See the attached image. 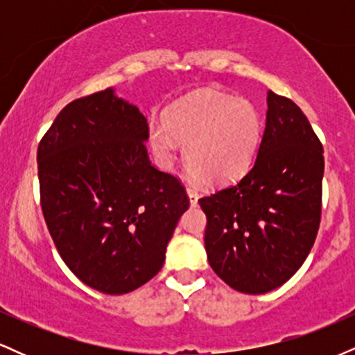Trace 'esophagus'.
I'll list each match as a JSON object with an SVG mask.
<instances>
[{
  "mask_svg": "<svg viewBox=\"0 0 355 355\" xmlns=\"http://www.w3.org/2000/svg\"><path fill=\"white\" fill-rule=\"evenodd\" d=\"M187 193H189L191 205H195V203L198 202V195H200V191H198V189L195 185H187Z\"/></svg>",
  "mask_w": 355,
  "mask_h": 355,
  "instance_id": "1",
  "label": "esophagus"
}]
</instances>
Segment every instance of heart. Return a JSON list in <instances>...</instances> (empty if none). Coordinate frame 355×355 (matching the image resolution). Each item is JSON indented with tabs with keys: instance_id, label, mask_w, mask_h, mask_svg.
I'll use <instances>...</instances> for the list:
<instances>
[{
	"instance_id": "obj_1",
	"label": "heart",
	"mask_w": 355,
	"mask_h": 355,
	"mask_svg": "<svg viewBox=\"0 0 355 355\" xmlns=\"http://www.w3.org/2000/svg\"><path fill=\"white\" fill-rule=\"evenodd\" d=\"M148 137L160 164H172L182 144L190 172L222 185L250 168L262 138V116L245 98L198 93L173 103L165 121H150Z\"/></svg>"
}]
</instances>
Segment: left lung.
I'll use <instances>...</instances> for the list:
<instances>
[{
    "instance_id": "8db88e82",
    "label": "left lung",
    "mask_w": 355,
    "mask_h": 355,
    "mask_svg": "<svg viewBox=\"0 0 355 355\" xmlns=\"http://www.w3.org/2000/svg\"><path fill=\"white\" fill-rule=\"evenodd\" d=\"M257 158L237 183L202 197L205 250L220 279L243 294H266L299 270L322 214L324 148L291 98L268 92Z\"/></svg>"
}]
</instances>
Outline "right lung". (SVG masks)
I'll return each mask as SVG.
<instances>
[{"instance_id": "obj_1", "label": "right lung", "mask_w": 355, "mask_h": 355, "mask_svg": "<svg viewBox=\"0 0 355 355\" xmlns=\"http://www.w3.org/2000/svg\"><path fill=\"white\" fill-rule=\"evenodd\" d=\"M148 123L113 88L68 103L38 145L44 222L68 268L88 287L128 294L153 279L178 218L185 187L155 168Z\"/></svg>"}]
</instances>
